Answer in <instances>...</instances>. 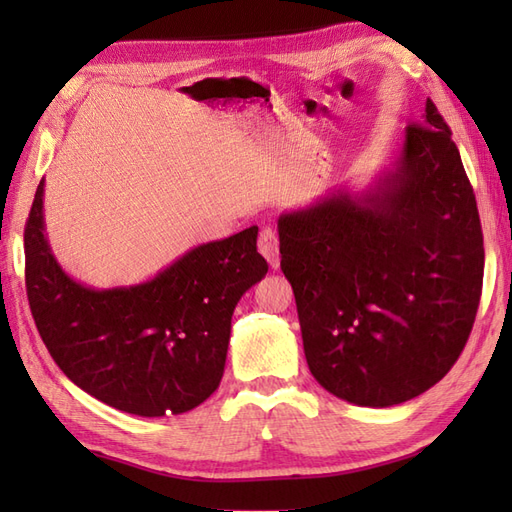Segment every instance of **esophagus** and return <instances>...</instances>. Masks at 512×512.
<instances>
[{"instance_id":"esophagus-1","label":"esophagus","mask_w":512,"mask_h":512,"mask_svg":"<svg viewBox=\"0 0 512 512\" xmlns=\"http://www.w3.org/2000/svg\"><path fill=\"white\" fill-rule=\"evenodd\" d=\"M258 252L267 258L271 269L280 267V241H277L275 230L265 226L258 235Z\"/></svg>"}]
</instances>
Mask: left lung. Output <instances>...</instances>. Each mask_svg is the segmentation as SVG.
<instances>
[{"mask_svg":"<svg viewBox=\"0 0 512 512\" xmlns=\"http://www.w3.org/2000/svg\"><path fill=\"white\" fill-rule=\"evenodd\" d=\"M277 232L320 386L389 408L448 374L476 318L485 250L459 149L429 98L371 188L282 213Z\"/></svg>","mask_w":512,"mask_h":512,"instance_id":"1","label":"left lung"}]
</instances>
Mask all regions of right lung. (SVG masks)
Returning a JSON list of instances; mask_svg holds the SVG:
<instances>
[{
  "label": "right lung",
  "mask_w": 512,
  "mask_h": 512,
  "mask_svg": "<svg viewBox=\"0 0 512 512\" xmlns=\"http://www.w3.org/2000/svg\"><path fill=\"white\" fill-rule=\"evenodd\" d=\"M44 179L25 224V286L64 374L121 412L181 414L220 386L239 299L267 275L258 226L194 247L151 280L96 290L59 267L44 235Z\"/></svg>",
  "instance_id": "add662e5"
}]
</instances>
